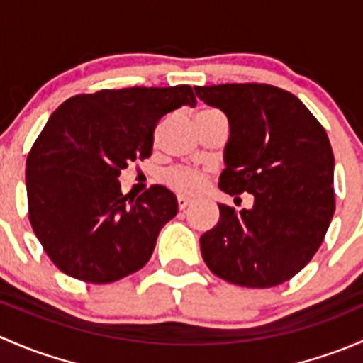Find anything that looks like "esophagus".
Instances as JSON below:
<instances>
[{"label": "esophagus", "instance_id": "obj_1", "mask_svg": "<svg viewBox=\"0 0 363 363\" xmlns=\"http://www.w3.org/2000/svg\"><path fill=\"white\" fill-rule=\"evenodd\" d=\"M189 205H191V200L184 199V196H177V207H179V211H184V208H188Z\"/></svg>", "mask_w": 363, "mask_h": 363}]
</instances>
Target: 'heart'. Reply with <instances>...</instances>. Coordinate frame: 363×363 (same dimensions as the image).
<instances>
[{
  "mask_svg": "<svg viewBox=\"0 0 363 363\" xmlns=\"http://www.w3.org/2000/svg\"><path fill=\"white\" fill-rule=\"evenodd\" d=\"M211 112V111H202ZM208 181V172L191 167H175L164 174V182L168 188L179 195H196L205 188Z\"/></svg>",
  "mask_w": 363,
  "mask_h": 363,
  "instance_id": "heart-1",
  "label": "heart"
}]
</instances>
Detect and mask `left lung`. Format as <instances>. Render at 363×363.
Returning <instances> with one entry per match:
<instances>
[{"instance_id":"left-lung-1","label":"left lung","mask_w":363,"mask_h":363,"mask_svg":"<svg viewBox=\"0 0 363 363\" xmlns=\"http://www.w3.org/2000/svg\"><path fill=\"white\" fill-rule=\"evenodd\" d=\"M226 113L230 138L219 189L251 193L252 208L219 203V221L200 237L221 279L247 288L290 281L316 255L335 211L334 152L327 131L288 91L269 84L196 86Z\"/></svg>"}]
</instances>
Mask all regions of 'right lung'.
<instances>
[{"label": "right lung", "mask_w": 363, "mask_h": 363, "mask_svg": "<svg viewBox=\"0 0 363 363\" xmlns=\"http://www.w3.org/2000/svg\"><path fill=\"white\" fill-rule=\"evenodd\" d=\"M189 86L101 89L54 111L26 161L29 223L54 265L93 284L140 270L177 199L163 186L121 193L128 163L152 152L160 119L195 107Z\"/></svg>", "instance_id": "obj_1"}]
</instances>
